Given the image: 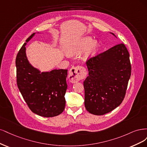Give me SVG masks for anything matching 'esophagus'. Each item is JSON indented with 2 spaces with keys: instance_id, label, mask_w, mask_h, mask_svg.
<instances>
[{
  "instance_id": "34e87169",
  "label": "esophagus",
  "mask_w": 147,
  "mask_h": 147,
  "mask_svg": "<svg viewBox=\"0 0 147 147\" xmlns=\"http://www.w3.org/2000/svg\"><path fill=\"white\" fill-rule=\"evenodd\" d=\"M86 69L82 66H78L70 69L68 78L70 82L75 83L86 78Z\"/></svg>"
}]
</instances>
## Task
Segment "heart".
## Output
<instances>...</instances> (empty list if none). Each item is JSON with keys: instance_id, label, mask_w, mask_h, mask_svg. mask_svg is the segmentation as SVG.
<instances>
[{"instance_id": "heart-1", "label": "heart", "mask_w": 147, "mask_h": 147, "mask_svg": "<svg viewBox=\"0 0 147 147\" xmlns=\"http://www.w3.org/2000/svg\"><path fill=\"white\" fill-rule=\"evenodd\" d=\"M98 46V42L95 41H93L91 37L85 36L67 45L66 50L68 54L73 55L80 53L87 48L84 56V59H87L95 53Z\"/></svg>"}]
</instances>
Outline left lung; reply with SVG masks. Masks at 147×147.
Returning <instances> with one entry per match:
<instances>
[{
	"instance_id": "left-lung-1",
	"label": "left lung",
	"mask_w": 147,
	"mask_h": 147,
	"mask_svg": "<svg viewBox=\"0 0 147 147\" xmlns=\"http://www.w3.org/2000/svg\"><path fill=\"white\" fill-rule=\"evenodd\" d=\"M86 64L85 107L93 115H105L120 106L125 98L131 73L129 54L124 44H118L88 59Z\"/></svg>"
}]
</instances>
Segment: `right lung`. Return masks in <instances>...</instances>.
Instances as JSON below:
<instances>
[{
    "instance_id": "1",
    "label": "right lung",
    "mask_w": 147,
    "mask_h": 147,
    "mask_svg": "<svg viewBox=\"0 0 147 147\" xmlns=\"http://www.w3.org/2000/svg\"><path fill=\"white\" fill-rule=\"evenodd\" d=\"M35 33L26 40L16 59L17 85L30 109L44 117L57 116L65 107L67 89V69H53L41 72L29 63L25 46Z\"/></svg>"
}]
</instances>
